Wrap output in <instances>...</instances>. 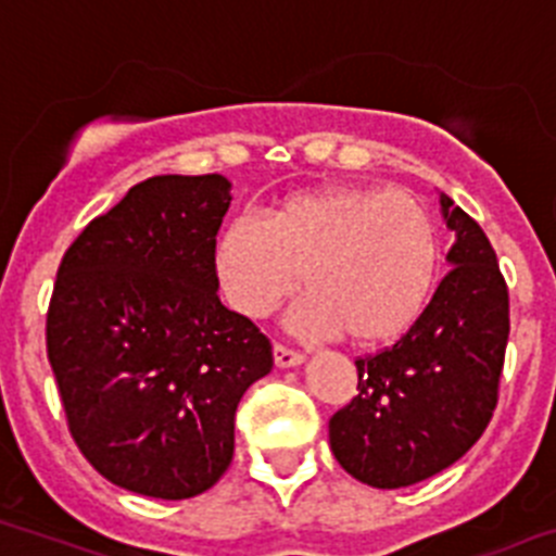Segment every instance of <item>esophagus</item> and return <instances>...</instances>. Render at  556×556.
<instances>
[{"instance_id":"obj_1","label":"esophagus","mask_w":556,"mask_h":556,"mask_svg":"<svg viewBox=\"0 0 556 556\" xmlns=\"http://www.w3.org/2000/svg\"><path fill=\"white\" fill-rule=\"evenodd\" d=\"M305 355L300 350L287 348V344H275V364L281 366V369H289V366H298L303 364Z\"/></svg>"}]
</instances>
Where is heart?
Here are the masks:
<instances>
[{"label": "heart", "instance_id": "b5f03b06", "mask_svg": "<svg viewBox=\"0 0 556 556\" xmlns=\"http://www.w3.org/2000/svg\"><path fill=\"white\" fill-rule=\"evenodd\" d=\"M441 244L414 195L333 185L292 192L258 215L228 223L215 273L239 314L262 319L303 283L289 325L300 336L344 333L386 344L430 303Z\"/></svg>", "mask_w": 556, "mask_h": 556}]
</instances>
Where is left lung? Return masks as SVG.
I'll return each mask as SVG.
<instances>
[{
    "label": "left lung",
    "instance_id": "obj_1",
    "mask_svg": "<svg viewBox=\"0 0 556 556\" xmlns=\"http://www.w3.org/2000/svg\"><path fill=\"white\" fill-rule=\"evenodd\" d=\"M452 269L396 344L355 358L358 394L330 416L339 466L371 488H407L460 460L498 402L510 294L491 239L441 195Z\"/></svg>",
    "mask_w": 556,
    "mask_h": 556
}]
</instances>
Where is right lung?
Returning <instances> with one entry per match:
<instances>
[{"instance_id": "right-lung-1", "label": "right lung", "mask_w": 556, "mask_h": 556, "mask_svg": "<svg viewBox=\"0 0 556 556\" xmlns=\"http://www.w3.org/2000/svg\"><path fill=\"white\" fill-rule=\"evenodd\" d=\"M228 192L217 173L146 178L74 239L49 300L71 435L101 477L142 496L215 485L239 400L273 369L267 336L217 294Z\"/></svg>"}]
</instances>
